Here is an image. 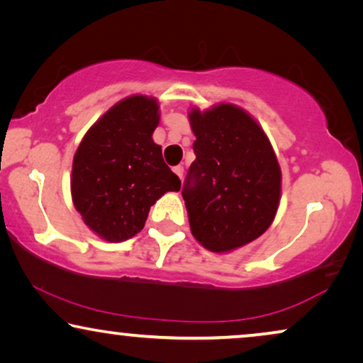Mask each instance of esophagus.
Masks as SVG:
<instances>
[{
    "label": "esophagus",
    "mask_w": 363,
    "mask_h": 363,
    "mask_svg": "<svg viewBox=\"0 0 363 363\" xmlns=\"http://www.w3.org/2000/svg\"><path fill=\"white\" fill-rule=\"evenodd\" d=\"M173 172H175L177 175L180 177V178H183V167H182V165H177V167H173Z\"/></svg>",
    "instance_id": "obj_1"
}]
</instances>
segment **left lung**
<instances>
[{
  "mask_svg": "<svg viewBox=\"0 0 363 363\" xmlns=\"http://www.w3.org/2000/svg\"><path fill=\"white\" fill-rule=\"evenodd\" d=\"M195 162L182 196L193 236L206 250L231 251L259 238L274 220L281 168L255 118L231 104L190 113Z\"/></svg>",
  "mask_w": 363,
  "mask_h": 363,
  "instance_id": "left-lung-1",
  "label": "left lung"
}]
</instances>
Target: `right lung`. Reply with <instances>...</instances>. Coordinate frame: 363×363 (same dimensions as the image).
I'll use <instances>...</instances> for the list:
<instances>
[{
    "mask_svg": "<svg viewBox=\"0 0 363 363\" xmlns=\"http://www.w3.org/2000/svg\"><path fill=\"white\" fill-rule=\"evenodd\" d=\"M157 125L155 99L127 97L89 128L74 155V206L104 240L135 236L153 203L167 191L180 190V178L152 140Z\"/></svg>",
    "mask_w": 363,
    "mask_h": 363,
    "instance_id": "obj_1",
    "label": "right lung"
}]
</instances>
